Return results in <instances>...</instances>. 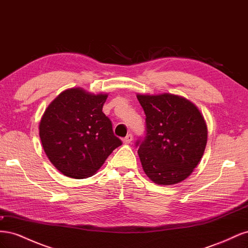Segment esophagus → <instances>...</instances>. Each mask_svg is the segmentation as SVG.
<instances>
[{"label":"esophagus","instance_id":"esophagus-1","mask_svg":"<svg viewBox=\"0 0 248 248\" xmlns=\"http://www.w3.org/2000/svg\"><path fill=\"white\" fill-rule=\"evenodd\" d=\"M132 139H133V137H132V134H131V133L127 134V136L123 139V142H124V144H130L131 140H132Z\"/></svg>","mask_w":248,"mask_h":248}]
</instances>
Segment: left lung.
<instances>
[{
  "label": "left lung",
  "mask_w": 248,
  "mask_h": 248,
  "mask_svg": "<svg viewBox=\"0 0 248 248\" xmlns=\"http://www.w3.org/2000/svg\"><path fill=\"white\" fill-rule=\"evenodd\" d=\"M146 115L145 136L136 147L146 175L160 185L183 181L207 144V126L197 107L171 94L138 95Z\"/></svg>",
  "instance_id": "8db88e82"
}]
</instances>
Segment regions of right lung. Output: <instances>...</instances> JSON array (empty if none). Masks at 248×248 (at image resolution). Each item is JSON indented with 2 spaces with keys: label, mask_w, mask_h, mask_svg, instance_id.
I'll return each mask as SVG.
<instances>
[{
  "label": "right lung",
  "mask_w": 248,
  "mask_h": 248,
  "mask_svg": "<svg viewBox=\"0 0 248 248\" xmlns=\"http://www.w3.org/2000/svg\"><path fill=\"white\" fill-rule=\"evenodd\" d=\"M107 98V94L72 88L60 94L44 111L40 140L48 159L63 175L74 179L93 176L122 145L102 111Z\"/></svg>",
  "instance_id": "obj_1"
}]
</instances>
